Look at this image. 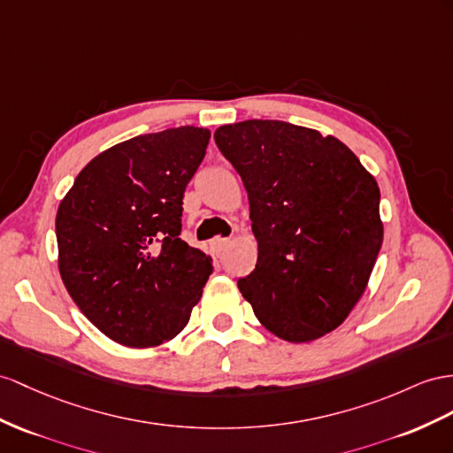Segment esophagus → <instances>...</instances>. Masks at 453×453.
Listing matches in <instances>:
<instances>
[{
    "mask_svg": "<svg viewBox=\"0 0 453 453\" xmlns=\"http://www.w3.org/2000/svg\"><path fill=\"white\" fill-rule=\"evenodd\" d=\"M229 245H231V241L226 239V237H216V239L212 241V249H214L218 254H222Z\"/></svg>",
    "mask_w": 453,
    "mask_h": 453,
    "instance_id": "esophagus-1",
    "label": "esophagus"
}]
</instances>
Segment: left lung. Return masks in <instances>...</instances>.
Instances as JSON below:
<instances>
[{
    "label": "left lung",
    "mask_w": 453,
    "mask_h": 453,
    "mask_svg": "<svg viewBox=\"0 0 453 453\" xmlns=\"http://www.w3.org/2000/svg\"><path fill=\"white\" fill-rule=\"evenodd\" d=\"M214 139L245 183L258 241L241 295L283 341L337 329L382 245L375 178L337 137L283 120L219 126Z\"/></svg>",
    "instance_id": "obj_1"
}]
</instances>
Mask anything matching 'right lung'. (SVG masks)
<instances>
[{
    "mask_svg": "<svg viewBox=\"0 0 453 453\" xmlns=\"http://www.w3.org/2000/svg\"><path fill=\"white\" fill-rule=\"evenodd\" d=\"M211 132L181 126L127 139L78 173L55 218L68 295L109 339L158 346L188 326L212 260L180 239L183 193Z\"/></svg>",
    "mask_w": 453,
    "mask_h": 453,
    "instance_id": "obj_1",
    "label": "right lung"
}]
</instances>
